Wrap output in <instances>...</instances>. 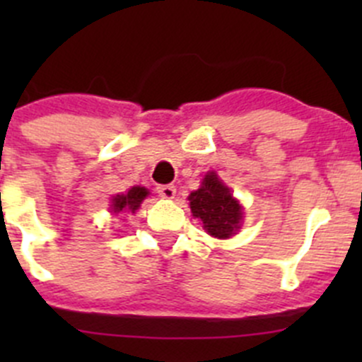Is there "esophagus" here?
<instances>
[{
  "label": "esophagus",
  "mask_w": 362,
  "mask_h": 362,
  "mask_svg": "<svg viewBox=\"0 0 362 362\" xmlns=\"http://www.w3.org/2000/svg\"><path fill=\"white\" fill-rule=\"evenodd\" d=\"M158 194L163 199H173L175 194H177V187L175 185H159Z\"/></svg>",
  "instance_id": "1"
}]
</instances>
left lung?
I'll return each instance as SVG.
<instances>
[{"mask_svg": "<svg viewBox=\"0 0 362 362\" xmlns=\"http://www.w3.org/2000/svg\"><path fill=\"white\" fill-rule=\"evenodd\" d=\"M189 204L203 229L215 238H229L242 226L243 208L215 171L204 175L202 187L189 194Z\"/></svg>", "mask_w": 362, "mask_h": 362, "instance_id": "8db88e82", "label": "left lung"}]
</instances>
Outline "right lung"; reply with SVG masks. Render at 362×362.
Masks as SVG:
<instances>
[{"label": "right lung", "mask_w": 362, "mask_h": 362, "mask_svg": "<svg viewBox=\"0 0 362 362\" xmlns=\"http://www.w3.org/2000/svg\"><path fill=\"white\" fill-rule=\"evenodd\" d=\"M148 196V191L145 187H140V185H136V187H131L129 191L126 192V194H117L113 196L112 199V214H126V211H131V214H134V211L140 208L141 202H144L145 198Z\"/></svg>", "instance_id": "right-lung-1"}]
</instances>
